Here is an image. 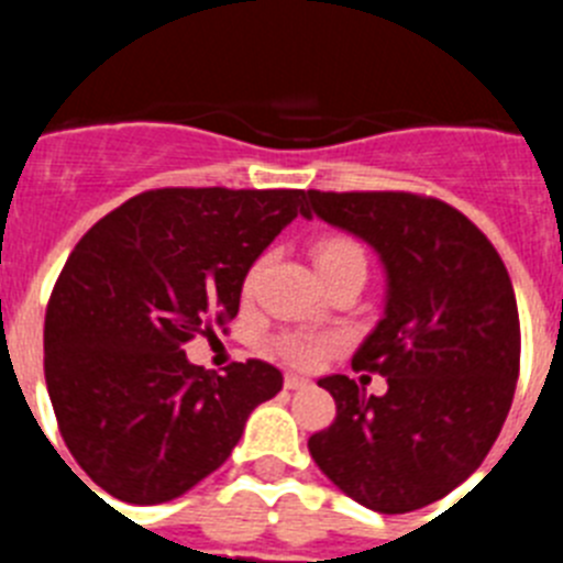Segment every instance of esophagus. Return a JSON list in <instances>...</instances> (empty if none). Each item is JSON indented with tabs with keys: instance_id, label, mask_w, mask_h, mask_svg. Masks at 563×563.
<instances>
[{
	"instance_id": "esophagus-1",
	"label": "esophagus",
	"mask_w": 563,
	"mask_h": 563,
	"mask_svg": "<svg viewBox=\"0 0 563 563\" xmlns=\"http://www.w3.org/2000/svg\"><path fill=\"white\" fill-rule=\"evenodd\" d=\"M283 384H286V389H306V387H311V382H308L306 376H297V373H288V376L283 378Z\"/></svg>"
}]
</instances>
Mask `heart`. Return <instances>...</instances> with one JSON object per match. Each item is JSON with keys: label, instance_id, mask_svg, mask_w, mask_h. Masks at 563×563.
<instances>
[{"label": "heart", "instance_id": "b5f03b06", "mask_svg": "<svg viewBox=\"0 0 563 563\" xmlns=\"http://www.w3.org/2000/svg\"><path fill=\"white\" fill-rule=\"evenodd\" d=\"M311 257L322 280L342 269H351V266H364V250L347 235L317 238L311 246ZM257 269H261V263H255L250 275H246V291L255 283ZM331 344H336V339H317L308 336V333H283V336H277L275 347L286 362L297 364V367H311Z\"/></svg>", "mask_w": 563, "mask_h": 563}]
</instances>
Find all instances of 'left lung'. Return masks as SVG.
Masks as SVG:
<instances>
[{"label":"left lung","instance_id":"1","mask_svg":"<svg viewBox=\"0 0 563 563\" xmlns=\"http://www.w3.org/2000/svg\"><path fill=\"white\" fill-rule=\"evenodd\" d=\"M308 205L306 219L362 238L387 275L384 317L353 356L387 393L319 378L336 418L308 452L358 505L409 514L465 483L499 438L519 378L514 286L488 238L440 199L308 190Z\"/></svg>","mask_w":563,"mask_h":563}]
</instances>
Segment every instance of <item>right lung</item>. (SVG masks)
Listing matches in <instances>:
<instances>
[{
  "label": "right lung",
  "mask_w": 563,
  "mask_h": 563,
  "mask_svg": "<svg viewBox=\"0 0 563 563\" xmlns=\"http://www.w3.org/2000/svg\"><path fill=\"white\" fill-rule=\"evenodd\" d=\"M306 212V190H148L86 232L44 319L60 438L120 503H170L219 468L257 404L283 389L261 358L224 376L185 344L227 325L252 263Z\"/></svg>",
  "instance_id": "add662e5"
}]
</instances>
